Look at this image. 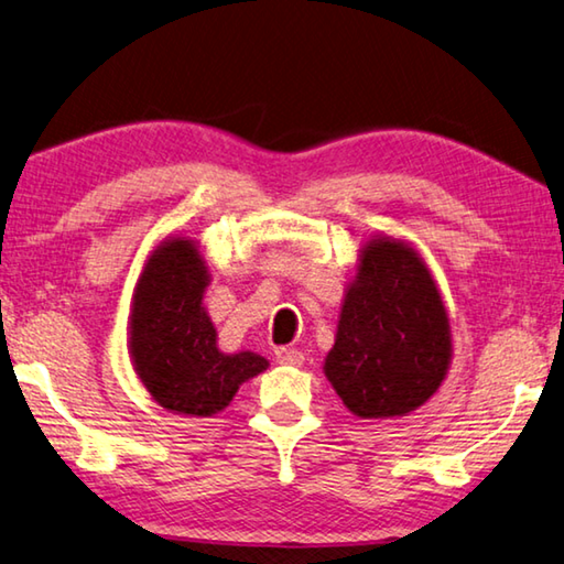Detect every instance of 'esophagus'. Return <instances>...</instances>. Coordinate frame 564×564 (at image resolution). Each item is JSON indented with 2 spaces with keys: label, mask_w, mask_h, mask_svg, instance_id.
I'll return each instance as SVG.
<instances>
[{
  "label": "esophagus",
  "mask_w": 564,
  "mask_h": 564,
  "mask_svg": "<svg viewBox=\"0 0 564 564\" xmlns=\"http://www.w3.org/2000/svg\"><path fill=\"white\" fill-rule=\"evenodd\" d=\"M275 360H279L281 366L301 368V366H303V360H305V356H303L301 350H295V348H279V350H275Z\"/></svg>",
  "instance_id": "34e87169"
}]
</instances>
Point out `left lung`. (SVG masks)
<instances>
[{
    "label": "left lung",
    "mask_w": 564,
    "mask_h": 564,
    "mask_svg": "<svg viewBox=\"0 0 564 564\" xmlns=\"http://www.w3.org/2000/svg\"><path fill=\"white\" fill-rule=\"evenodd\" d=\"M451 360V318L423 256L403 238H368L323 362L343 405L360 420L403 417L437 393Z\"/></svg>",
    "instance_id": "1"
}]
</instances>
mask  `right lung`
Returning a JSON list of instances; mask_svg holds the SVG:
<instances>
[{"instance_id":"1","label":"right lung","mask_w":564,"mask_h":564,"mask_svg":"<svg viewBox=\"0 0 564 564\" xmlns=\"http://www.w3.org/2000/svg\"><path fill=\"white\" fill-rule=\"evenodd\" d=\"M212 273L202 248L169 236L147 256L131 293L129 356L141 386L176 415L212 417L246 380L269 368L253 350L224 352L204 295Z\"/></svg>"}]
</instances>
